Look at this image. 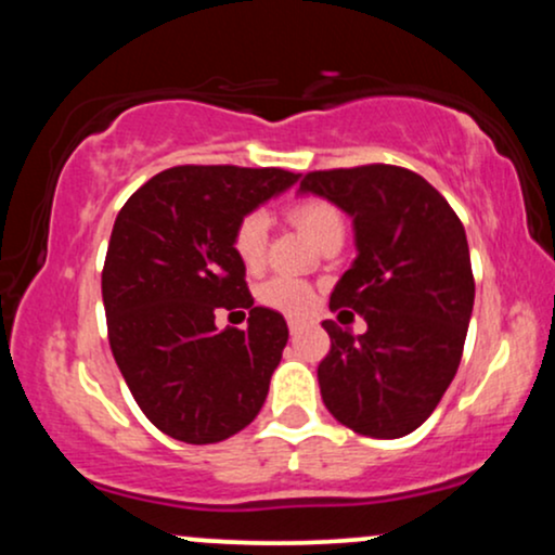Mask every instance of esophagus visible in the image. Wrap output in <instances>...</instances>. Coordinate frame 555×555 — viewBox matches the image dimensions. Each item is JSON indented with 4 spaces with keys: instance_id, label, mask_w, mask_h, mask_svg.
Returning <instances> with one entry per match:
<instances>
[{
    "instance_id": "obj_1",
    "label": "esophagus",
    "mask_w": 555,
    "mask_h": 555,
    "mask_svg": "<svg viewBox=\"0 0 555 555\" xmlns=\"http://www.w3.org/2000/svg\"><path fill=\"white\" fill-rule=\"evenodd\" d=\"M302 318H297V315H289V318H286V326H289V331H292V334H295V331H299V328H302Z\"/></svg>"
}]
</instances>
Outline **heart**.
Listing matches in <instances>:
<instances>
[{
  "label": "heart",
  "mask_w": 555,
  "mask_h": 555,
  "mask_svg": "<svg viewBox=\"0 0 555 555\" xmlns=\"http://www.w3.org/2000/svg\"><path fill=\"white\" fill-rule=\"evenodd\" d=\"M289 219L308 232L318 245H326L328 240L341 237L344 240V216L334 203H328L326 197H297L295 203H289L286 208ZM266 242H269V219L260 211L245 214L237 221L232 234V247L234 256L240 258V263L245 269L256 271L260 269L266 258ZM258 299L266 308L282 310V313L299 315L305 310L313 308L315 302V289L305 279L295 276H273L266 284H260Z\"/></svg>",
  "instance_id": "1"
}]
</instances>
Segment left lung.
I'll use <instances>...</instances> for the list:
<instances>
[{
  "mask_svg": "<svg viewBox=\"0 0 555 555\" xmlns=\"http://www.w3.org/2000/svg\"><path fill=\"white\" fill-rule=\"evenodd\" d=\"M299 190L354 219L358 260L328 308L367 323L352 336L323 321L331 336L318 365L323 404L360 436H406L433 415L467 339L475 276L460 216L428 180L391 164L308 171Z\"/></svg>",
  "mask_w": 555,
  "mask_h": 555,
  "instance_id": "obj_1",
  "label": "left lung"
}]
</instances>
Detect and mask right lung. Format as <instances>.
I'll return each mask as SVG.
<instances>
[{
	"label": "right lung",
	"instance_id": "right-lung-1",
	"mask_svg": "<svg viewBox=\"0 0 555 555\" xmlns=\"http://www.w3.org/2000/svg\"><path fill=\"white\" fill-rule=\"evenodd\" d=\"M295 171L171 167L127 197L101 271L106 331L132 399L158 430L219 443L256 420L289 339L282 313L256 308L232 234ZM221 309L247 330L215 328Z\"/></svg>",
	"mask_w": 555,
	"mask_h": 555
}]
</instances>
